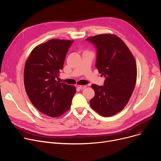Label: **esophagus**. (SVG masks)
Instances as JSON below:
<instances>
[{
    "instance_id": "34e87169",
    "label": "esophagus",
    "mask_w": 161,
    "mask_h": 161,
    "mask_svg": "<svg viewBox=\"0 0 161 161\" xmlns=\"http://www.w3.org/2000/svg\"><path fill=\"white\" fill-rule=\"evenodd\" d=\"M78 87L80 89H83L86 87V86H78Z\"/></svg>"
}]
</instances>
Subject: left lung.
<instances>
[{"label": "left lung", "instance_id": "1", "mask_svg": "<svg viewBox=\"0 0 161 161\" xmlns=\"http://www.w3.org/2000/svg\"><path fill=\"white\" fill-rule=\"evenodd\" d=\"M86 40L95 46V66L105 78L104 86H91L95 95L90 105L100 115L110 117L129 101L136 81V61L125 42L115 35L104 34Z\"/></svg>", "mask_w": 161, "mask_h": 161}]
</instances>
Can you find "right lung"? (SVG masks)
Masks as SVG:
<instances>
[{"label":"right lung","instance_id":"add662e5","mask_svg":"<svg viewBox=\"0 0 161 161\" xmlns=\"http://www.w3.org/2000/svg\"><path fill=\"white\" fill-rule=\"evenodd\" d=\"M74 40L52 39L35 47L25 63L24 84L32 104L52 117L69 109L76 90L57 81Z\"/></svg>","mask_w":161,"mask_h":161}]
</instances>
